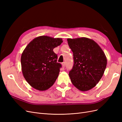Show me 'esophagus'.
Returning a JSON list of instances; mask_svg holds the SVG:
<instances>
[{
    "instance_id": "obj_1",
    "label": "esophagus",
    "mask_w": 122,
    "mask_h": 122,
    "mask_svg": "<svg viewBox=\"0 0 122 122\" xmlns=\"http://www.w3.org/2000/svg\"><path fill=\"white\" fill-rule=\"evenodd\" d=\"M61 65H62V67H63V68H65V62H62V63L61 64Z\"/></svg>"
}]
</instances>
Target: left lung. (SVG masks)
Wrapping results in <instances>:
<instances>
[{
    "mask_svg": "<svg viewBox=\"0 0 122 122\" xmlns=\"http://www.w3.org/2000/svg\"><path fill=\"white\" fill-rule=\"evenodd\" d=\"M73 53L74 65L69 72L72 84L85 92L94 87L104 73L107 65L106 55L94 40L85 37L68 39Z\"/></svg>",
    "mask_w": 122,
    "mask_h": 122,
    "instance_id": "obj_1",
    "label": "left lung"
}]
</instances>
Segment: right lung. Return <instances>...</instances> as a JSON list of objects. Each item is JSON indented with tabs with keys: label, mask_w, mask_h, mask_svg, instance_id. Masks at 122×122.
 I'll return each mask as SVG.
<instances>
[{
	"label": "right lung",
	"mask_w": 122,
	"mask_h": 122,
	"mask_svg": "<svg viewBox=\"0 0 122 122\" xmlns=\"http://www.w3.org/2000/svg\"><path fill=\"white\" fill-rule=\"evenodd\" d=\"M63 42L61 38L38 36L29 43L21 57V69L26 81L33 88L46 91L53 86L61 65L57 62L54 48Z\"/></svg>",
	"instance_id": "add662e5"
}]
</instances>
